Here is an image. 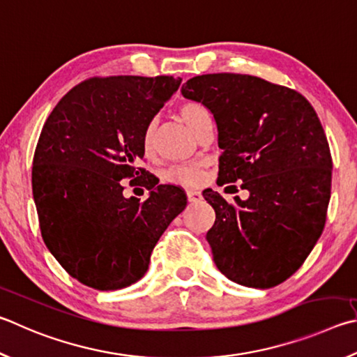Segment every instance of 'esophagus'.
I'll return each instance as SVG.
<instances>
[{
  "instance_id": "1",
  "label": "esophagus",
  "mask_w": 357,
  "mask_h": 357,
  "mask_svg": "<svg viewBox=\"0 0 357 357\" xmlns=\"http://www.w3.org/2000/svg\"><path fill=\"white\" fill-rule=\"evenodd\" d=\"M187 199L190 201V203H198V201L201 199V193L198 190H187Z\"/></svg>"
}]
</instances>
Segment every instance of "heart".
<instances>
[{"mask_svg":"<svg viewBox=\"0 0 357 357\" xmlns=\"http://www.w3.org/2000/svg\"><path fill=\"white\" fill-rule=\"evenodd\" d=\"M179 116L183 119L187 126H190L193 131L198 132L203 125L211 121V115L207 109L198 101H184L178 109ZM156 121L148 123L145 128L144 137H142V146H144L145 153H153L154 145H156ZM204 178V168L199 162H189V164H176L168 167L167 170L162 173V179L172 184L179 185H197Z\"/></svg>","mask_w":357,"mask_h":357,"instance_id":"b5f03b06","label":"heart"}]
</instances>
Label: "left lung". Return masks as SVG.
I'll list each match as a JSON object with an SVG mask.
<instances>
[{"instance_id":"1","label":"left lung","mask_w":357,"mask_h":357,"mask_svg":"<svg viewBox=\"0 0 357 357\" xmlns=\"http://www.w3.org/2000/svg\"><path fill=\"white\" fill-rule=\"evenodd\" d=\"M181 93L217 121V184L250 192L232 203L203 192L215 211L206 236L213 262L242 286L275 287L301 267L326 223L333 158L319 116L296 90L251 75L195 76Z\"/></svg>"}]
</instances>
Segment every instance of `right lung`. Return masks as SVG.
I'll list each match as a JSON object with an SVG mask.
<instances>
[{"label": "right lung", "mask_w": 357, "mask_h": 357, "mask_svg": "<svg viewBox=\"0 0 357 357\" xmlns=\"http://www.w3.org/2000/svg\"><path fill=\"white\" fill-rule=\"evenodd\" d=\"M173 76L90 77L57 102L32 160V195L45 245L84 286L116 290L146 273L185 193L140 167L145 128L176 92ZM152 190L122 197L124 183Z\"/></svg>", "instance_id": "1"}]
</instances>
